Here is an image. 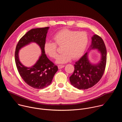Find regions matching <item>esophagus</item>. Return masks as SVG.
I'll return each mask as SVG.
<instances>
[{
	"mask_svg": "<svg viewBox=\"0 0 122 122\" xmlns=\"http://www.w3.org/2000/svg\"><path fill=\"white\" fill-rule=\"evenodd\" d=\"M64 66H65L64 65H58V68L59 69L62 68H63Z\"/></svg>",
	"mask_w": 122,
	"mask_h": 122,
	"instance_id": "obj_1",
	"label": "esophagus"
}]
</instances>
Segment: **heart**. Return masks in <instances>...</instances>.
I'll return each instance as SVG.
<instances>
[{"instance_id":"obj_1","label":"heart","mask_w":122,"mask_h":122,"mask_svg":"<svg viewBox=\"0 0 122 122\" xmlns=\"http://www.w3.org/2000/svg\"><path fill=\"white\" fill-rule=\"evenodd\" d=\"M54 42L46 41L44 45V50L50 57L56 59L58 56L57 46L62 47L64 53L60 56L56 63L64 64L71 61L72 58H80L84 54L88 45L89 38L85 31L79 32L67 28L60 30L53 37Z\"/></svg>"}]
</instances>
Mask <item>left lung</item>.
Returning <instances> with one entry per match:
<instances>
[{"label":"left lung","instance_id":"8db88e82","mask_svg":"<svg viewBox=\"0 0 122 122\" xmlns=\"http://www.w3.org/2000/svg\"><path fill=\"white\" fill-rule=\"evenodd\" d=\"M98 49L101 55L99 63L93 65L88 59L86 53L74 65V71L69 77L71 84L79 89H87L96 84L101 79L105 71L107 62V50L102 39L97 35L92 38L89 48Z\"/></svg>","mask_w":122,"mask_h":122}]
</instances>
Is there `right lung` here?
Masks as SVG:
<instances>
[{"mask_svg": "<svg viewBox=\"0 0 122 122\" xmlns=\"http://www.w3.org/2000/svg\"><path fill=\"white\" fill-rule=\"evenodd\" d=\"M49 27L32 29L23 36L17 43L15 51V61L18 72L25 81L32 87L43 89L50 85L58 71V67L47 57L44 50V45ZM31 42H36L42 50V55L36 63L28 68L22 65L19 59V50Z\"/></svg>", "mask_w": 122, "mask_h": 122, "instance_id": "right-lung-1", "label": "right lung"}]
</instances>
